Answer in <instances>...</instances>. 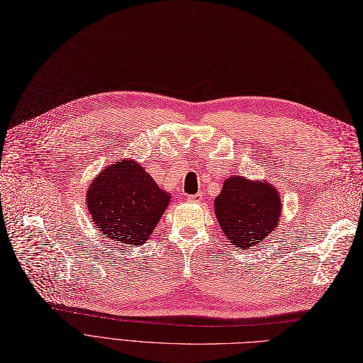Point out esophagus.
<instances>
[{"label": "esophagus", "mask_w": 363, "mask_h": 363, "mask_svg": "<svg viewBox=\"0 0 363 363\" xmlns=\"http://www.w3.org/2000/svg\"><path fill=\"white\" fill-rule=\"evenodd\" d=\"M188 200L192 203H200L203 200V192H196L195 195H189Z\"/></svg>", "instance_id": "1"}]
</instances>
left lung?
<instances>
[{
  "label": "left lung",
  "mask_w": 363,
  "mask_h": 363,
  "mask_svg": "<svg viewBox=\"0 0 363 363\" xmlns=\"http://www.w3.org/2000/svg\"><path fill=\"white\" fill-rule=\"evenodd\" d=\"M280 195L268 182L232 175L215 199V215L228 242L250 248L263 242L279 227Z\"/></svg>",
  "instance_id": "8db88e82"
}]
</instances>
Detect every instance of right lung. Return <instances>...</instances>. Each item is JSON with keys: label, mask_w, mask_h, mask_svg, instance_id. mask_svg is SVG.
Masks as SVG:
<instances>
[{"label": "right lung", "mask_w": 363, "mask_h": 363, "mask_svg": "<svg viewBox=\"0 0 363 363\" xmlns=\"http://www.w3.org/2000/svg\"><path fill=\"white\" fill-rule=\"evenodd\" d=\"M169 201L171 195L131 159L103 169L86 194L96 228L112 242L127 245L147 242Z\"/></svg>", "instance_id": "right-lung-1"}]
</instances>
